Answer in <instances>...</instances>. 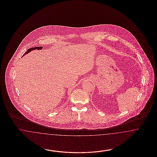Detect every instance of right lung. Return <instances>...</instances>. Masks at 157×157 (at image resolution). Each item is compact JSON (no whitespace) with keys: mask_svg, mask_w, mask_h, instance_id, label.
<instances>
[{"mask_svg":"<svg viewBox=\"0 0 157 157\" xmlns=\"http://www.w3.org/2000/svg\"><path fill=\"white\" fill-rule=\"evenodd\" d=\"M43 48L42 47H39V46H37V47H35V48H29V49H28V51L24 53V55H23V56H24L25 54H27V53H28L29 52H30V51H33V50H36V49H37V50H40V49H42Z\"/></svg>","mask_w":157,"mask_h":157,"instance_id":"obj_1","label":"right lung"}]
</instances>
